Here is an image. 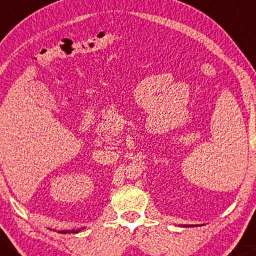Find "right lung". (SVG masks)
Masks as SVG:
<instances>
[{"mask_svg": "<svg viewBox=\"0 0 256 256\" xmlns=\"http://www.w3.org/2000/svg\"><path fill=\"white\" fill-rule=\"evenodd\" d=\"M83 228H78V230H71V231H59L60 234H68V232H72V234H77V232L82 231Z\"/></svg>", "mask_w": 256, "mask_h": 256, "instance_id": "right-lung-1", "label": "right lung"}]
</instances>
